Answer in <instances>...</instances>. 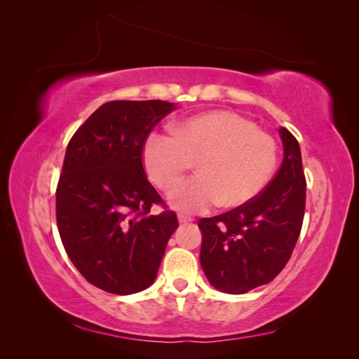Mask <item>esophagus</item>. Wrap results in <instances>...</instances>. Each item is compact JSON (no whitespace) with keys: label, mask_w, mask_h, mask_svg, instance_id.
Segmentation results:
<instances>
[{"label":"esophagus","mask_w":359,"mask_h":359,"mask_svg":"<svg viewBox=\"0 0 359 359\" xmlns=\"http://www.w3.org/2000/svg\"><path fill=\"white\" fill-rule=\"evenodd\" d=\"M191 220H193V219H190V217L178 214V222H180V223H189V222H191Z\"/></svg>","instance_id":"esophagus-1"}]
</instances>
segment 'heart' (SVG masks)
<instances>
[{
  "mask_svg": "<svg viewBox=\"0 0 359 359\" xmlns=\"http://www.w3.org/2000/svg\"><path fill=\"white\" fill-rule=\"evenodd\" d=\"M173 137L153 132L142 149L149 180L172 191L196 160L198 173L172 194L182 212H202L223 205L236 208L253 201L273 178L277 144L250 119L229 111L190 116L170 126Z\"/></svg>",
  "mask_w": 359,
  "mask_h": 359,
  "instance_id": "b5f03b06",
  "label": "heart"
}]
</instances>
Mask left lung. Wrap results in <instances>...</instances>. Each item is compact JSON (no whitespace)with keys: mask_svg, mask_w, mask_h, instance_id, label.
Masks as SVG:
<instances>
[{"mask_svg":"<svg viewBox=\"0 0 359 359\" xmlns=\"http://www.w3.org/2000/svg\"><path fill=\"white\" fill-rule=\"evenodd\" d=\"M285 157L257 196L224 214L199 220L201 265L210 283L240 295L274 280L286 266L306 211V177L298 140L280 127Z\"/></svg>","mask_w":359,"mask_h":359,"instance_id":"8db88e82","label":"left lung"}]
</instances>
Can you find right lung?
I'll use <instances>...</instances> for the list:
<instances>
[{
  "mask_svg": "<svg viewBox=\"0 0 359 359\" xmlns=\"http://www.w3.org/2000/svg\"><path fill=\"white\" fill-rule=\"evenodd\" d=\"M172 109L163 100L107 102L66 149L57 186L62 245L88 283L115 295L153 285L178 227L142 165L147 136ZM153 204L165 211L149 215Z\"/></svg>",
  "mask_w": 359,
  "mask_h": 359,
  "instance_id": "right-lung-1",
  "label": "right lung"
}]
</instances>
